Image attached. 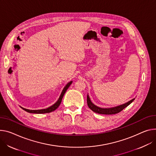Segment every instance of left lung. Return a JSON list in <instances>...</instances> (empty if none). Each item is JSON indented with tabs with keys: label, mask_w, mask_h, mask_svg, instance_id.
<instances>
[{
	"label": "left lung",
	"mask_w": 156,
	"mask_h": 156,
	"mask_svg": "<svg viewBox=\"0 0 156 156\" xmlns=\"http://www.w3.org/2000/svg\"><path fill=\"white\" fill-rule=\"evenodd\" d=\"M135 98L132 99L131 100L129 101L124 104L115 106V107H112V108H100L99 106H97L94 104H93L90 98V96L88 94H87V103L88 107L94 112L98 113V114H102V115H114L116 114V113L119 112L121 111L123 109H124L126 107H127L128 105H129L134 100Z\"/></svg>",
	"instance_id": "1"
}]
</instances>
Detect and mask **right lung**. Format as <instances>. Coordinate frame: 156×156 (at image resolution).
<instances>
[{
    "label": "right lung",
    "mask_w": 156,
    "mask_h": 156,
    "mask_svg": "<svg viewBox=\"0 0 156 156\" xmlns=\"http://www.w3.org/2000/svg\"><path fill=\"white\" fill-rule=\"evenodd\" d=\"M72 81H71L69 82H68L66 84V86L64 87V88L63 89L62 91V93L58 98V100H57V101H56L55 104H53L52 106L46 108V109H37V110H31V109H25L24 108H22L21 107L23 110H25V111L28 112H30V113H35V114H44V113H48V112H52L53 111H55V109H56L58 108V107L60 106V105L61 104V102H62V98L65 93V92L66 91V90H68V88L69 87V86L72 84Z\"/></svg>",
    "instance_id": "obj_1"
}]
</instances>
